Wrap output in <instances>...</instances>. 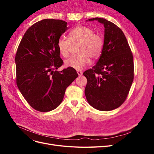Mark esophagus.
<instances>
[{
  "label": "esophagus",
  "mask_w": 154,
  "mask_h": 154,
  "mask_svg": "<svg viewBox=\"0 0 154 154\" xmlns=\"http://www.w3.org/2000/svg\"><path fill=\"white\" fill-rule=\"evenodd\" d=\"M77 73L78 74V76H82V74H83L82 71H77Z\"/></svg>",
  "instance_id": "1"
}]
</instances>
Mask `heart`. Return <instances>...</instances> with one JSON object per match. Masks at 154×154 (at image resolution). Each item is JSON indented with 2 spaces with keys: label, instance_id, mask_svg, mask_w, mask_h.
<instances>
[{
  "label": "heart",
  "instance_id": "b5f03b06",
  "mask_svg": "<svg viewBox=\"0 0 154 154\" xmlns=\"http://www.w3.org/2000/svg\"><path fill=\"white\" fill-rule=\"evenodd\" d=\"M70 39L61 36L58 40V48L63 57L69 55L72 44L80 43L78 48V54L67 59L65 65L67 67L82 70L91 63V58L96 59L101 55L103 48L102 36L95 33L91 27L80 25L69 32Z\"/></svg>",
  "mask_w": 154,
  "mask_h": 154
}]
</instances>
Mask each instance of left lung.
Listing matches in <instances>:
<instances>
[{"label": "left lung", "mask_w": 154, "mask_h": 154, "mask_svg": "<svg viewBox=\"0 0 154 154\" xmlns=\"http://www.w3.org/2000/svg\"><path fill=\"white\" fill-rule=\"evenodd\" d=\"M105 27L104 44L97 63L83 72L87 79L85 94L97 110L118 108L127 99L134 80L133 54L122 30L105 18H93Z\"/></svg>", "instance_id": "left-lung-1"}]
</instances>
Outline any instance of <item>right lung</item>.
<instances>
[{"mask_svg": "<svg viewBox=\"0 0 154 154\" xmlns=\"http://www.w3.org/2000/svg\"><path fill=\"white\" fill-rule=\"evenodd\" d=\"M61 20L44 19L26 31L15 56L16 83L29 105L36 110L49 112L58 107L67 87L78 77L75 69L63 65L58 40L68 29Z\"/></svg>", "mask_w": 154, "mask_h": 154, "instance_id": "right-lung-1", "label": "right lung"}]
</instances>
